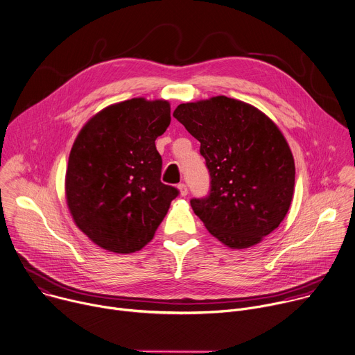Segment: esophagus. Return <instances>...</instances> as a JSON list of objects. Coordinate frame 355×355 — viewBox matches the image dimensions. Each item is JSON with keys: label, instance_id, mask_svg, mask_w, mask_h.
<instances>
[{"label": "esophagus", "instance_id": "obj_1", "mask_svg": "<svg viewBox=\"0 0 355 355\" xmlns=\"http://www.w3.org/2000/svg\"><path fill=\"white\" fill-rule=\"evenodd\" d=\"M178 189H180L181 196H187L188 195V187L185 184H178Z\"/></svg>", "mask_w": 355, "mask_h": 355}]
</instances>
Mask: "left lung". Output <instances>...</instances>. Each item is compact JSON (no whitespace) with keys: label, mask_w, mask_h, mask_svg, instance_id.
I'll return each mask as SVG.
<instances>
[{"label":"left lung","mask_w":355,"mask_h":355,"mask_svg":"<svg viewBox=\"0 0 355 355\" xmlns=\"http://www.w3.org/2000/svg\"><path fill=\"white\" fill-rule=\"evenodd\" d=\"M174 118L200 142L210 189L191 206L224 245L258 244L286 217L294 157L280 130L258 108L225 96L180 104Z\"/></svg>","instance_id":"left-lung-1"}]
</instances>
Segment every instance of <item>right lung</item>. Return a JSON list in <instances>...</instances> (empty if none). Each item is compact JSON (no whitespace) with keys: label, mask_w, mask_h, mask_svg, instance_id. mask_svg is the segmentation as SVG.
Here are the masks:
<instances>
[{"label":"right lung","mask_w":355,"mask_h":355,"mask_svg":"<svg viewBox=\"0 0 355 355\" xmlns=\"http://www.w3.org/2000/svg\"><path fill=\"white\" fill-rule=\"evenodd\" d=\"M170 121L168 101L131 98L104 108L79 132L68 160L67 202L96 245L131 254L152 241L180 193L160 181L155 144Z\"/></svg>","instance_id":"obj_1"}]
</instances>
